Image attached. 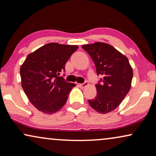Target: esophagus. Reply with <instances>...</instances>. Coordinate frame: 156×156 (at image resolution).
<instances>
[{"instance_id":"34e87169","label":"esophagus","mask_w":156,"mask_h":156,"mask_svg":"<svg viewBox=\"0 0 156 156\" xmlns=\"http://www.w3.org/2000/svg\"><path fill=\"white\" fill-rule=\"evenodd\" d=\"M79 86H80L81 88H85V87L89 86V83L87 82H85L84 83H83V84H79Z\"/></svg>"}]
</instances>
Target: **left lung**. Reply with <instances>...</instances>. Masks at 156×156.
Segmentation results:
<instances>
[{
    "instance_id": "obj_1",
    "label": "left lung",
    "mask_w": 156,
    "mask_h": 156,
    "mask_svg": "<svg viewBox=\"0 0 156 156\" xmlns=\"http://www.w3.org/2000/svg\"><path fill=\"white\" fill-rule=\"evenodd\" d=\"M82 47L93 59L97 75L104 76L102 84L95 85L97 94L88 100L89 104L96 112L107 114L116 109L129 93L133 69L127 57L111 44L97 42Z\"/></svg>"
}]
</instances>
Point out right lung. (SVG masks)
<instances>
[{
  "label": "right lung",
  "mask_w": 156,
  "mask_h": 156,
  "mask_svg": "<svg viewBox=\"0 0 156 156\" xmlns=\"http://www.w3.org/2000/svg\"><path fill=\"white\" fill-rule=\"evenodd\" d=\"M77 45L50 42L30 53L21 65V85L30 103L44 114H52L65 105L76 85L59 77Z\"/></svg>",
  "instance_id": "add662e5"
}]
</instances>
